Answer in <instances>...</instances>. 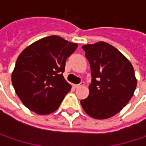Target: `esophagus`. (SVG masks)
Returning <instances> with one entry per match:
<instances>
[{"mask_svg": "<svg viewBox=\"0 0 146 146\" xmlns=\"http://www.w3.org/2000/svg\"><path fill=\"white\" fill-rule=\"evenodd\" d=\"M84 82H81L79 84H75L74 87H75V88H80V87H82V86H84Z\"/></svg>", "mask_w": 146, "mask_h": 146, "instance_id": "esophagus-1", "label": "esophagus"}]
</instances>
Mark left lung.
Returning <instances> with one entry per match:
<instances>
[{"label":"left lung","instance_id":"left-lung-1","mask_svg":"<svg viewBox=\"0 0 146 146\" xmlns=\"http://www.w3.org/2000/svg\"><path fill=\"white\" fill-rule=\"evenodd\" d=\"M92 81L89 96L80 103L93 118L106 119L118 113L132 98L137 79L131 62L117 48L100 41L82 46Z\"/></svg>","mask_w":146,"mask_h":146}]
</instances>
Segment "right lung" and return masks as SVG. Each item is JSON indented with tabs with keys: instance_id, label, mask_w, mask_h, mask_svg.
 Returning a JSON list of instances; mask_svg holds the SVG:
<instances>
[{
	"instance_id": "obj_1",
	"label": "right lung",
	"mask_w": 146,
	"mask_h": 146,
	"mask_svg": "<svg viewBox=\"0 0 146 146\" xmlns=\"http://www.w3.org/2000/svg\"><path fill=\"white\" fill-rule=\"evenodd\" d=\"M78 44L57 35L40 39L18 56L12 73L15 92L23 104L39 115L58 109L72 86L64 78L66 60Z\"/></svg>"
}]
</instances>
